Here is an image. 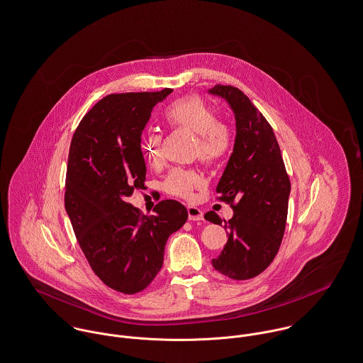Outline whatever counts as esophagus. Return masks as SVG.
I'll return each instance as SVG.
<instances>
[{"mask_svg":"<svg viewBox=\"0 0 363 363\" xmlns=\"http://www.w3.org/2000/svg\"><path fill=\"white\" fill-rule=\"evenodd\" d=\"M186 210H188V218L191 221H201L203 220V211H201L199 207L188 206Z\"/></svg>","mask_w":363,"mask_h":363,"instance_id":"obj_1","label":"esophagus"}]
</instances>
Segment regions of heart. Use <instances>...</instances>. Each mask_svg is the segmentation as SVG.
Returning <instances> with one entry per match:
<instances>
[{"instance_id":"obj_1","label":"heart","mask_w":363,"mask_h":363,"mask_svg":"<svg viewBox=\"0 0 363 363\" xmlns=\"http://www.w3.org/2000/svg\"><path fill=\"white\" fill-rule=\"evenodd\" d=\"M164 120L172 129H185L198 136L194 157L210 160L218 157L228 145L224 126L217 120L216 111L201 96H184L174 100L164 111ZM146 162L156 168L164 162L162 136L159 132L149 130L140 143ZM203 182L201 175L194 168H174L164 179L165 194L189 199L195 189Z\"/></svg>"}]
</instances>
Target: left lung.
Returning <instances> with one entry per match:
<instances>
[{"label": "left lung", "instance_id": "8db88e82", "mask_svg": "<svg viewBox=\"0 0 363 363\" xmlns=\"http://www.w3.org/2000/svg\"><path fill=\"white\" fill-rule=\"evenodd\" d=\"M210 93L224 97L234 110V152L216 188L217 201L234 210L231 220L216 211L204 218L228 228V241L213 267L231 280H250L274 260L281 245L291 182L272 125L238 87L216 84Z\"/></svg>", "mask_w": 363, "mask_h": 363}]
</instances>
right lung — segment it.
Segmentation results:
<instances>
[{
	"mask_svg": "<svg viewBox=\"0 0 363 363\" xmlns=\"http://www.w3.org/2000/svg\"><path fill=\"white\" fill-rule=\"evenodd\" d=\"M171 91L106 96L84 114L69 146L64 201L74 233L94 274L128 295L156 279L168 237L188 218L179 201H159L149 216L128 203L146 181L142 130Z\"/></svg>",
	"mask_w": 363,
	"mask_h": 363,
	"instance_id": "1",
	"label": "right lung"
}]
</instances>
